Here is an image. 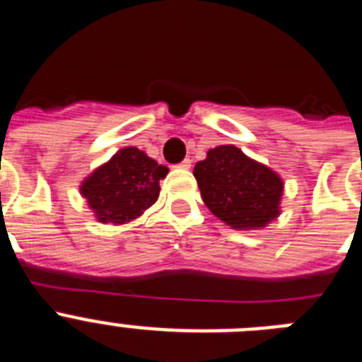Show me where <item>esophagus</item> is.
Segmentation results:
<instances>
[{"label":"esophagus","mask_w":362,"mask_h":362,"mask_svg":"<svg viewBox=\"0 0 362 362\" xmlns=\"http://www.w3.org/2000/svg\"><path fill=\"white\" fill-rule=\"evenodd\" d=\"M190 166H192V161H190V159H185V161L179 163L177 168H183V170H188V168H190Z\"/></svg>","instance_id":"34e87169"}]
</instances>
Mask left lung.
Returning <instances> with one entry per match:
<instances>
[{
    "instance_id": "obj_1",
    "label": "left lung",
    "mask_w": 362,
    "mask_h": 362,
    "mask_svg": "<svg viewBox=\"0 0 362 362\" xmlns=\"http://www.w3.org/2000/svg\"><path fill=\"white\" fill-rule=\"evenodd\" d=\"M210 212L235 230H257L279 216L283 179L238 146L209 150L194 168Z\"/></svg>"
}]
</instances>
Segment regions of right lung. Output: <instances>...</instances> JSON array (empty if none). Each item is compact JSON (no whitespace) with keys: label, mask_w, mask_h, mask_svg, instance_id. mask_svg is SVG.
<instances>
[{"label":"right lung","mask_w":362,"mask_h":362,"mask_svg":"<svg viewBox=\"0 0 362 362\" xmlns=\"http://www.w3.org/2000/svg\"><path fill=\"white\" fill-rule=\"evenodd\" d=\"M166 174V166L158 165L143 150L129 146L95 168L79 190L101 223L123 225L158 201L159 179Z\"/></svg>","instance_id":"add662e5"}]
</instances>
